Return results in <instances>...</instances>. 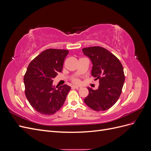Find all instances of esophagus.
<instances>
[{
  "label": "esophagus",
  "mask_w": 151,
  "mask_h": 151,
  "mask_svg": "<svg viewBox=\"0 0 151 151\" xmlns=\"http://www.w3.org/2000/svg\"><path fill=\"white\" fill-rule=\"evenodd\" d=\"M72 88H74V89H81V87H80V86H72Z\"/></svg>",
  "instance_id": "obj_1"
}]
</instances>
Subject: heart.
I'll return each mask as SVG.
<instances>
[{"mask_svg": "<svg viewBox=\"0 0 151 151\" xmlns=\"http://www.w3.org/2000/svg\"><path fill=\"white\" fill-rule=\"evenodd\" d=\"M72 81H73V83H74L75 84H79L80 83V80L77 78L73 79Z\"/></svg>", "mask_w": 151, "mask_h": 151, "instance_id": "obj_1", "label": "heart"}]
</instances>
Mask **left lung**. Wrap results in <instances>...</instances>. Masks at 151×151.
Listing matches in <instances>:
<instances>
[{
	"instance_id": "obj_1",
	"label": "left lung",
	"mask_w": 151,
	"mask_h": 151,
	"mask_svg": "<svg viewBox=\"0 0 151 151\" xmlns=\"http://www.w3.org/2000/svg\"><path fill=\"white\" fill-rule=\"evenodd\" d=\"M93 67L91 75L99 79L98 89L88 88L89 94L84 101L93 110L104 111L113 106L122 93L125 76L120 60L108 50L100 47L83 49Z\"/></svg>"
}]
</instances>
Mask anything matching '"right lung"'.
I'll list each match as a JSON object with an SVG mask.
<instances>
[{
  "label": "right lung",
  "instance_id": "add662e5",
  "mask_svg": "<svg viewBox=\"0 0 151 151\" xmlns=\"http://www.w3.org/2000/svg\"><path fill=\"white\" fill-rule=\"evenodd\" d=\"M68 50L47 49L29 63L24 76L25 94L36 111L51 115L61 108L71 88L53 85V79L62 70Z\"/></svg>",
  "mask_w": 151,
  "mask_h": 151
}]
</instances>
